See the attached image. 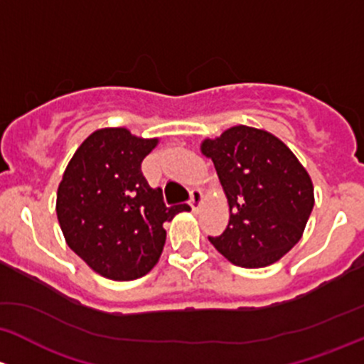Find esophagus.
<instances>
[{
	"mask_svg": "<svg viewBox=\"0 0 364 364\" xmlns=\"http://www.w3.org/2000/svg\"><path fill=\"white\" fill-rule=\"evenodd\" d=\"M201 203H203V194H201V191L200 189H193V191H191L189 205H191V207H193V210L200 208Z\"/></svg>",
	"mask_w": 364,
	"mask_h": 364,
	"instance_id": "esophagus-1",
	"label": "esophagus"
}]
</instances>
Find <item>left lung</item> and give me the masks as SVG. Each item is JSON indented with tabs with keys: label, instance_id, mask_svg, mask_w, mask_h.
Returning <instances> with one entry per match:
<instances>
[{
	"label": "left lung",
	"instance_id": "left-lung-1",
	"mask_svg": "<svg viewBox=\"0 0 364 364\" xmlns=\"http://www.w3.org/2000/svg\"><path fill=\"white\" fill-rule=\"evenodd\" d=\"M230 203V223L210 243L233 264L263 268L299 242L314 208L310 175L284 141L233 126L201 144Z\"/></svg>",
	"mask_w": 364,
	"mask_h": 364
}]
</instances>
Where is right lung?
<instances>
[{"instance_id":"obj_1","label":"right lung","mask_w":364,"mask_h":364,"mask_svg":"<svg viewBox=\"0 0 364 364\" xmlns=\"http://www.w3.org/2000/svg\"><path fill=\"white\" fill-rule=\"evenodd\" d=\"M156 145L157 138L105 127L82 141L63 173L55 212L66 243L107 279L147 275L166 242L163 224L189 210L166 207L161 189L141 173V161Z\"/></svg>"}]
</instances>
